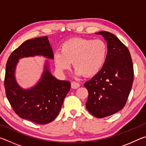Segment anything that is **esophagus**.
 I'll use <instances>...</instances> for the list:
<instances>
[{
    "label": "esophagus",
    "mask_w": 146,
    "mask_h": 146,
    "mask_svg": "<svg viewBox=\"0 0 146 146\" xmlns=\"http://www.w3.org/2000/svg\"><path fill=\"white\" fill-rule=\"evenodd\" d=\"M71 88L73 89H76L78 88V87H80V84L78 83L75 82V81H73L71 83Z\"/></svg>",
    "instance_id": "1"
}]
</instances>
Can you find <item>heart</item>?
I'll list each match as a JSON object with an SVG mask.
<instances>
[{
	"mask_svg": "<svg viewBox=\"0 0 146 146\" xmlns=\"http://www.w3.org/2000/svg\"><path fill=\"white\" fill-rule=\"evenodd\" d=\"M108 46L101 39L73 38L62 44L60 52L55 55L56 69L64 71L71 62L77 75L95 76L104 65L108 55Z\"/></svg>",
	"mask_w": 146,
	"mask_h": 146,
	"instance_id": "1",
	"label": "heart"
}]
</instances>
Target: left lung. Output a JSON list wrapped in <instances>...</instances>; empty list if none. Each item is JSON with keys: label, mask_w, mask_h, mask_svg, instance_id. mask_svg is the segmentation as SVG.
<instances>
[{"label": "left lung", "mask_w": 146, "mask_h": 146, "mask_svg": "<svg viewBox=\"0 0 146 146\" xmlns=\"http://www.w3.org/2000/svg\"><path fill=\"white\" fill-rule=\"evenodd\" d=\"M96 34L102 35L107 42V58L84 87L89 93L86 108L94 117L101 118L124 107L131 90L134 70L129 49L115 35L104 31Z\"/></svg>", "instance_id": "1"}]
</instances>
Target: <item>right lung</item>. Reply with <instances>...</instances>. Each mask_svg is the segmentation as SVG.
<instances>
[{"label": "right lung", "mask_w": 146, "mask_h": 146, "mask_svg": "<svg viewBox=\"0 0 146 146\" xmlns=\"http://www.w3.org/2000/svg\"><path fill=\"white\" fill-rule=\"evenodd\" d=\"M38 55L53 58L52 48L46 36L27 40L15 49L6 63L4 88L6 97L19 117L37 124H46L57 117L71 84L54 77L46 64L42 77L34 88L28 90L20 88L14 75L19 59Z\"/></svg>", "instance_id": "1"}]
</instances>
